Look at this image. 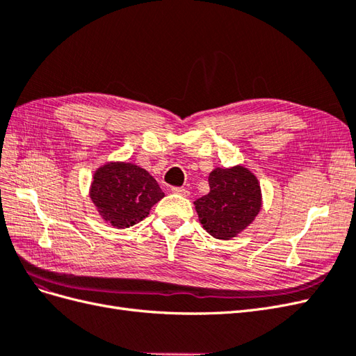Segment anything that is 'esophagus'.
Wrapping results in <instances>:
<instances>
[{"label":"esophagus","mask_w":356,"mask_h":356,"mask_svg":"<svg viewBox=\"0 0 356 356\" xmlns=\"http://www.w3.org/2000/svg\"><path fill=\"white\" fill-rule=\"evenodd\" d=\"M172 193H175V195H179V196H184V197L190 196V191L184 187H172Z\"/></svg>","instance_id":"1"}]
</instances>
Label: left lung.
<instances>
[{
  "instance_id": "8db88e82",
  "label": "left lung",
  "mask_w": 356,
  "mask_h": 356,
  "mask_svg": "<svg viewBox=\"0 0 356 356\" xmlns=\"http://www.w3.org/2000/svg\"><path fill=\"white\" fill-rule=\"evenodd\" d=\"M208 181L209 193L195 202L199 221L215 239L236 238L261 209L260 182L241 165L215 168Z\"/></svg>"
}]
</instances>
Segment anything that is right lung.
Segmentation results:
<instances>
[{
  "label": "right lung",
  "mask_w": 356,
  "mask_h": 356,
  "mask_svg": "<svg viewBox=\"0 0 356 356\" xmlns=\"http://www.w3.org/2000/svg\"><path fill=\"white\" fill-rule=\"evenodd\" d=\"M163 197L145 169L126 161H110L96 169L90 186V199L102 220L117 229L143 221Z\"/></svg>",
  "instance_id": "add662e5"
}]
</instances>
